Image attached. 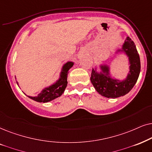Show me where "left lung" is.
Segmentation results:
<instances>
[{
    "instance_id": "left-lung-1",
    "label": "left lung",
    "mask_w": 152,
    "mask_h": 152,
    "mask_svg": "<svg viewBox=\"0 0 152 152\" xmlns=\"http://www.w3.org/2000/svg\"><path fill=\"white\" fill-rule=\"evenodd\" d=\"M124 53L129 58V72L125 79L120 80L112 78L110 74V66L108 64H101V72H98L96 68L92 69L90 80L95 90L102 96L107 98L115 99L126 94L131 90L140 72V60L134 42L127 37L121 49L117 53Z\"/></svg>"
}]
</instances>
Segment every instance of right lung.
Instances as JSON below:
<instances>
[{
    "label": "right lung",
    "instance_id": "right-lung-1",
    "mask_svg": "<svg viewBox=\"0 0 152 152\" xmlns=\"http://www.w3.org/2000/svg\"><path fill=\"white\" fill-rule=\"evenodd\" d=\"M74 65L73 62H67L62 66L61 72L60 74V78L57 81L50 86L48 88H45L42 90L37 96H28L30 99L40 103H46L55 99L61 96L64 92L66 86H67V76L68 72ZM16 78V77H15ZM19 86V83L17 81Z\"/></svg>",
    "mask_w": 152,
    "mask_h": 152
}]
</instances>
